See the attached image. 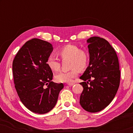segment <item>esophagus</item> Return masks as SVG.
<instances>
[{
  "label": "esophagus",
  "mask_w": 133,
  "mask_h": 133,
  "mask_svg": "<svg viewBox=\"0 0 133 133\" xmlns=\"http://www.w3.org/2000/svg\"><path fill=\"white\" fill-rule=\"evenodd\" d=\"M67 85H69V86H72V85H74V83H68Z\"/></svg>",
  "instance_id": "esophagus-1"
}]
</instances>
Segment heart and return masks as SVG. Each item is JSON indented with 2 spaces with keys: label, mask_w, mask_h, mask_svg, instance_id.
<instances>
[{
  "label": "heart",
  "mask_w": 133,
  "mask_h": 133,
  "mask_svg": "<svg viewBox=\"0 0 133 133\" xmlns=\"http://www.w3.org/2000/svg\"><path fill=\"white\" fill-rule=\"evenodd\" d=\"M58 54L62 59H70V68L67 71H61L55 76L57 82H71L79 74V70H84L88 66L89 55L86 51L74 45H66L58 51ZM46 64L53 71H57L61 67V61L57 56L50 54L46 59Z\"/></svg>",
  "instance_id": "obj_1"
}]
</instances>
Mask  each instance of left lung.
Returning a JSON list of instances; mask_svg holds the SVG:
<instances>
[{
	"mask_svg": "<svg viewBox=\"0 0 133 133\" xmlns=\"http://www.w3.org/2000/svg\"><path fill=\"white\" fill-rule=\"evenodd\" d=\"M90 63L80 77L83 90L80 104L87 111H101L115 97L119 87L121 71L117 54L107 41L99 37L87 40ZM87 82H86V81Z\"/></svg>",
	"mask_w": 133,
	"mask_h": 133,
	"instance_id": "8db88e82",
	"label": "left lung"
}]
</instances>
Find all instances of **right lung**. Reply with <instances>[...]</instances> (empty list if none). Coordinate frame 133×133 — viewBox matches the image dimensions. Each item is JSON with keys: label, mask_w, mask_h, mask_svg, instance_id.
Masks as SVG:
<instances>
[{"label": "right lung", "mask_w": 133, "mask_h": 133, "mask_svg": "<svg viewBox=\"0 0 133 133\" xmlns=\"http://www.w3.org/2000/svg\"><path fill=\"white\" fill-rule=\"evenodd\" d=\"M52 50L50 43L34 38L22 46L12 62L16 91L23 104L35 113L51 110L63 88L62 83L51 81L53 74L46 64Z\"/></svg>", "instance_id": "right-lung-1"}]
</instances>
